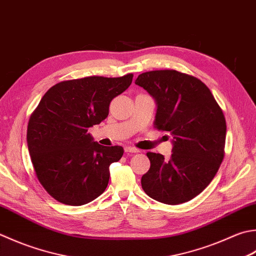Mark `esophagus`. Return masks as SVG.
Wrapping results in <instances>:
<instances>
[{"mask_svg": "<svg viewBox=\"0 0 256 256\" xmlns=\"http://www.w3.org/2000/svg\"><path fill=\"white\" fill-rule=\"evenodd\" d=\"M124 151L126 153H138L140 150L135 148H132V146H126L124 148Z\"/></svg>", "mask_w": 256, "mask_h": 256, "instance_id": "1", "label": "esophagus"}]
</instances>
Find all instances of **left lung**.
I'll return each instance as SVG.
<instances>
[{
	"label": "left lung",
	"instance_id": "1",
	"mask_svg": "<svg viewBox=\"0 0 256 256\" xmlns=\"http://www.w3.org/2000/svg\"><path fill=\"white\" fill-rule=\"evenodd\" d=\"M135 84L156 102L154 128L173 135L168 161L162 154L146 153L151 166L142 176V188L164 204L188 202L211 183L224 158L222 108L201 80L175 70L142 73Z\"/></svg>",
	"mask_w": 256,
	"mask_h": 256
}]
</instances>
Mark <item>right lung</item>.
Masks as SVG:
<instances>
[{
  "label": "right lung",
  "instance_id": "obj_1",
  "mask_svg": "<svg viewBox=\"0 0 256 256\" xmlns=\"http://www.w3.org/2000/svg\"><path fill=\"white\" fill-rule=\"evenodd\" d=\"M132 78L130 73L60 82L34 110L28 125V152L40 183L60 203L80 206L106 188L110 165L124 150L94 142L88 130L108 118L110 103Z\"/></svg>",
  "mask_w": 256,
  "mask_h": 256
}]
</instances>
